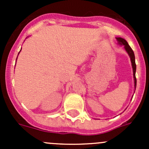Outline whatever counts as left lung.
<instances>
[{
  "label": "left lung",
  "mask_w": 149,
  "mask_h": 149,
  "mask_svg": "<svg viewBox=\"0 0 149 149\" xmlns=\"http://www.w3.org/2000/svg\"><path fill=\"white\" fill-rule=\"evenodd\" d=\"M116 40L118 41V44L120 45H123L124 46L125 50L127 52V53L128 54L129 57L130 58V61H131V65L132 68H133V79H134V87H135V91H136V61H135V55L134 52H133V49H131L130 46H129L128 43L125 40H124L123 38L121 37H116ZM134 91V93H135Z\"/></svg>",
  "instance_id": "left-lung-1"
}]
</instances>
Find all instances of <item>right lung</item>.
Masks as SVG:
<instances>
[{
    "label": "right lung",
    "instance_id": "1",
    "mask_svg": "<svg viewBox=\"0 0 149 149\" xmlns=\"http://www.w3.org/2000/svg\"><path fill=\"white\" fill-rule=\"evenodd\" d=\"M20 51H21V50H20ZM17 57H18V56H17Z\"/></svg>",
    "mask_w": 149,
    "mask_h": 149
}]
</instances>
